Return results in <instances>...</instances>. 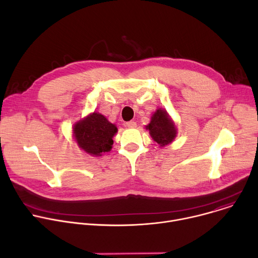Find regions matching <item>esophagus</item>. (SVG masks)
<instances>
[{"mask_svg": "<svg viewBox=\"0 0 258 258\" xmlns=\"http://www.w3.org/2000/svg\"><path fill=\"white\" fill-rule=\"evenodd\" d=\"M125 127H136L137 126V123L135 121H128V122H125Z\"/></svg>", "mask_w": 258, "mask_h": 258, "instance_id": "obj_1", "label": "esophagus"}]
</instances>
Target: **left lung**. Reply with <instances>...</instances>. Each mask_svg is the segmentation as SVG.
Instances as JSON below:
<instances>
[{"label": "left lung", "instance_id": "obj_1", "mask_svg": "<svg viewBox=\"0 0 258 258\" xmlns=\"http://www.w3.org/2000/svg\"><path fill=\"white\" fill-rule=\"evenodd\" d=\"M145 127L161 148L171 144L177 135L175 123L164 108H158Z\"/></svg>", "mask_w": 258, "mask_h": 258}]
</instances>
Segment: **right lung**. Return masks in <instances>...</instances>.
<instances>
[{"mask_svg": "<svg viewBox=\"0 0 258 258\" xmlns=\"http://www.w3.org/2000/svg\"><path fill=\"white\" fill-rule=\"evenodd\" d=\"M115 124L103 114L92 112L73 124V138L80 148L91 156H102L112 149L113 137L117 133Z\"/></svg>", "mask_w": 258, "mask_h": 258, "instance_id": "obj_1", "label": "right lung"}]
</instances>
